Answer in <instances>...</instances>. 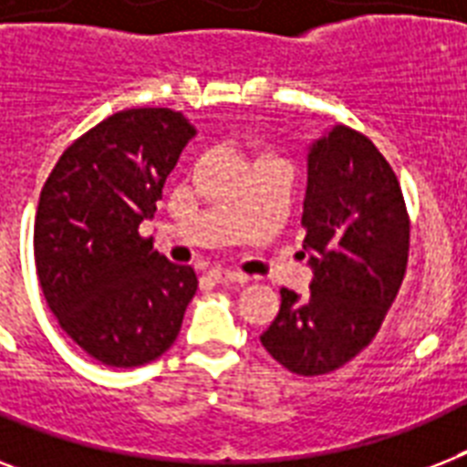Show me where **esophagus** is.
<instances>
[{"instance_id": "1", "label": "esophagus", "mask_w": 467, "mask_h": 467, "mask_svg": "<svg viewBox=\"0 0 467 467\" xmlns=\"http://www.w3.org/2000/svg\"><path fill=\"white\" fill-rule=\"evenodd\" d=\"M211 276H213V281H218V284H225V285H230V284L242 285L249 281L247 276H242V274H237V271H227V269H213Z\"/></svg>"}]
</instances>
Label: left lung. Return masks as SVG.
I'll use <instances>...</instances> for the list:
<instances>
[{
    "mask_svg": "<svg viewBox=\"0 0 467 467\" xmlns=\"http://www.w3.org/2000/svg\"><path fill=\"white\" fill-rule=\"evenodd\" d=\"M303 256L310 296L281 288L264 348L298 376H325L368 347L407 271L410 218L392 167L347 126L307 150Z\"/></svg>",
    "mask_w": 467,
    "mask_h": 467,
    "instance_id": "1",
    "label": "left lung"
}]
</instances>
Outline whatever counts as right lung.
<instances>
[{
  "instance_id": "1",
  "label": "right lung",
  "mask_w": 467,
  "mask_h": 467,
  "mask_svg": "<svg viewBox=\"0 0 467 467\" xmlns=\"http://www.w3.org/2000/svg\"><path fill=\"white\" fill-rule=\"evenodd\" d=\"M193 135L171 109L113 113L62 152L40 191V288L69 339L106 366L160 358L196 296L193 269L167 262L138 233Z\"/></svg>"
}]
</instances>
